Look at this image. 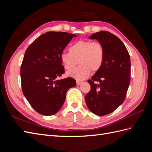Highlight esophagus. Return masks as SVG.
I'll list each match as a JSON object with an SVG mask.
<instances>
[{"label":"esophagus","instance_id":"1","mask_svg":"<svg viewBox=\"0 0 152 152\" xmlns=\"http://www.w3.org/2000/svg\"><path fill=\"white\" fill-rule=\"evenodd\" d=\"M76 82H77V85H80V84H82V81H79V80H77Z\"/></svg>","mask_w":152,"mask_h":152}]
</instances>
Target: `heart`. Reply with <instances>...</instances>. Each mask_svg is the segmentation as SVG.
<instances>
[{
  "instance_id": "obj_1",
  "label": "heart",
  "mask_w": 152,
  "mask_h": 152,
  "mask_svg": "<svg viewBox=\"0 0 152 152\" xmlns=\"http://www.w3.org/2000/svg\"><path fill=\"white\" fill-rule=\"evenodd\" d=\"M104 50L98 42L79 40L69 48V53L63 52L59 59L63 66L67 71L74 68L78 61L79 66L67 73V75L77 80L87 79L91 74V70L97 72L102 67L104 61Z\"/></svg>"
}]
</instances>
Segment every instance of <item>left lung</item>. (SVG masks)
<instances>
[{
    "label": "left lung",
    "mask_w": 152,
    "mask_h": 152,
    "mask_svg": "<svg viewBox=\"0 0 152 152\" xmlns=\"http://www.w3.org/2000/svg\"><path fill=\"white\" fill-rule=\"evenodd\" d=\"M102 45L104 56L98 71L87 80L91 90L85 96L91 112L103 116L113 112L124 102L131 81V59L125 45L110 32L101 31L89 37ZM99 81V85L94 81Z\"/></svg>",
    "instance_id": "obj_1"
}]
</instances>
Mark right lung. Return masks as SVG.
Wrapping results in <instances>:
<instances>
[{
	"mask_svg": "<svg viewBox=\"0 0 152 152\" xmlns=\"http://www.w3.org/2000/svg\"><path fill=\"white\" fill-rule=\"evenodd\" d=\"M75 37L66 32L48 31L26 50L20 70L23 93L32 108L43 115L56 113L68 90L76 86L72 78L58 79L65 73L59 56Z\"/></svg>",
	"mask_w": 152,
	"mask_h": 152,
	"instance_id": "1",
	"label": "right lung"
}]
</instances>
